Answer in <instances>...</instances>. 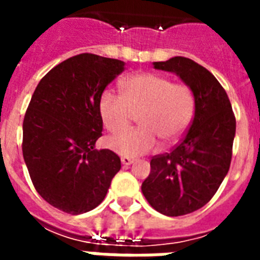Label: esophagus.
Segmentation results:
<instances>
[{"label": "esophagus", "instance_id": "esophagus-1", "mask_svg": "<svg viewBox=\"0 0 260 260\" xmlns=\"http://www.w3.org/2000/svg\"><path fill=\"white\" fill-rule=\"evenodd\" d=\"M135 162L134 158H129V156H121V163L124 166H129L132 163Z\"/></svg>", "mask_w": 260, "mask_h": 260}]
</instances>
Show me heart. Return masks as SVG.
<instances>
[{
	"label": "heart",
	"mask_w": 260,
	"mask_h": 260,
	"mask_svg": "<svg viewBox=\"0 0 260 260\" xmlns=\"http://www.w3.org/2000/svg\"><path fill=\"white\" fill-rule=\"evenodd\" d=\"M193 95L185 83H174L156 73H139L121 82V95L104 91L98 102L100 116L108 131L126 129L132 113L139 114L138 129L106 139L116 154L138 156L155 150L159 139L173 144L189 126L193 116Z\"/></svg>",
	"instance_id": "1"
}]
</instances>
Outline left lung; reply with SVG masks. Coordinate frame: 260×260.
<instances>
[{"label":"left lung","instance_id":"8db88e82","mask_svg":"<svg viewBox=\"0 0 260 260\" xmlns=\"http://www.w3.org/2000/svg\"><path fill=\"white\" fill-rule=\"evenodd\" d=\"M158 70L177 74L194 97V118L171 152L151 159L142 191L155 210L183 216L210 201L228 174L236 120L230 98L214 75L191 59L175 56L154 62Z\"/></svg>","mask_w":260,"mask_h":260}]
</instances>
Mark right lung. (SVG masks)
I'll return each mask as SVG.
<instances>
[{
    "instance_id": "add662e5",
    "label": "right lung",
    "mask_w": 260,
    "mask_h": 260,
    "mask_svg": "<svg viewBox=\"0 0 260 260\" xmlns=\"http://www.w3.org/2000/svg\"><path fill=\"white\" fill-rule=\"evenodd\" d=\"M124 69L118 59L75 55L48 71L30 98L22 156L36 191L66 213L100 205L121 169L117 155L95 150V142L102 135L100 98Z\"/></svg>"
}]
</instances>
